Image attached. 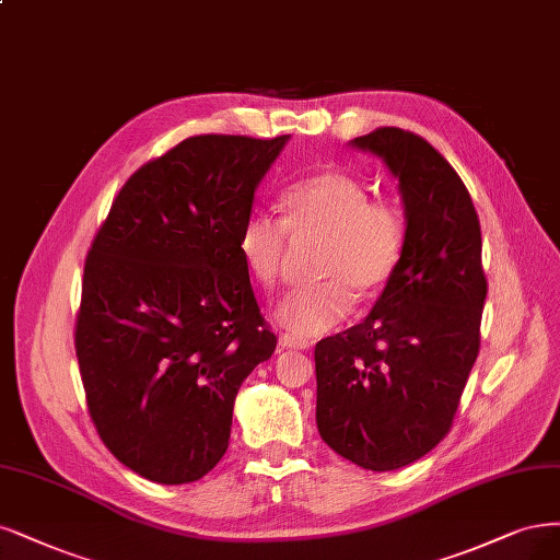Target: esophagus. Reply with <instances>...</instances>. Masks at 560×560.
<instances>
[{"instance_id": "obj_1", "label": "esophagus", "mask_w": 560, "mask_h": 560, "mask_svg": "<svg viewBox=\"0 0 560 560\" xmlns=\"http://www.w3.org/2000/svg\"><path fill=\"white\" fill-rule=\"evenodd\" d=\"M278 342H280V347L282 350H311V340H303V338H296V336H292V334H282L280 338H278Z\"/></svg>"}]
</instances>
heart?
<instances>
[{"instance_id": "b5f03b06", "label": "heart", "mask_w": 560, "mask_h": 560, "mask_svg": "<svg viewBox=\"0 0 560 560\" xmlns=\"http://www.w3.org/2000/svg\"><path fill=\"white\" fill-rule=\"evenodd\" d=\"M289 236L322 241L313 273L319 282L294 289L278 319L294 336L311 338L334 329L359 303L377 299L396 276L408 243L402 208L338 168L317 171L289 185L282 220L253 213L241 226L238 253L253 278L273 289L284 276Z\"/></svg>"}]
</instances>
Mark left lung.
Wrapping results in <instances>:
<instances>
[{"instance_id":"left-lung-1","label":"left lung","mask_w":560,"mask_h":560,"mask_svg":"<svg viewBox=\"0 0 560 560\" xmlns=\"http://www.w3.org/2000/svg\"><path fill=\"white\" fill-rule=\"evenodd\" d=\"M352 145L398 178L408 243L371 315L315 345L317 429L347 460L384 472L450 433L479 354L487 276L470 191L427 139L377 127Z\"/></svg>"}]
</instances>
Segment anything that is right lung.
<instances>
[{"instance_id": "add662e5", "label": "right lung", "mask_w": 560, "mask_h": 560, "mask_svg": "<svg viewBox=\"0 0 560 560\" xmlns=\"http://www.w3.org/2000/svg\"><path fill=\"white\" fill-rule=\"evenodd\" d=\"M287 139H185L131 173L88 249L73 331L88 410L158 485L220 464L241 384L276 352L238 234Z\"/></svg>"}]
</instances>
